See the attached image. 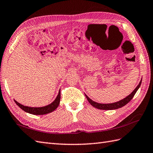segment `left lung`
<instances>
[{"mask_svg": "<svg viewBox=\"0 0 153 153\" xmlns=\"http://www.w3.org/2000/svg\"><path fill=\"white\" fill-rule=\"evenodd\" d=\"M141 81H142V79H141V81H140V83L138 84L137 86L136 87V88L132 92V93L130 94L128 96L125 98L122 99L117 102H114V103H111V104H100V103L96 102L93 100H92L91 99L87 97V95H86L85 94V97H86L87 100L88 101V102L93 106V107L99 109H102V110H113V109H119L120 108L123 107L124 105H125L126 104H127L133 98L134 96L135 95V94L136 93V92L137 91V90L139 89V88L141 86Z\"/></svg>", "mask_w": 153, "mask_h": 153, "instance_id": "1", "label": "left lung"}]
</instances>
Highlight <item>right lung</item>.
Returning <instances> with one entry per match:
<instances>
[{"label": "right lung", "instance_id": "obj_1", "mask_svg": "<svg viewBox=\"0 0 153 153\" xmlns=\"http://www.w3.org/2000/svg\"><path fill=\"white\" fill-rule=\"evenodd\" d=\"M60 92L59 91L58 95L56 96L55 100L52 103H51L50 104L45 106H43V107H39V108L28 107V106H26V105L19 104V102H17L15 100H14V101H15L16 104L18 105L21 109H23L24 111L30 113V114L41 115L48 114V113L53 111L55 109L57 108L60 104Z\"/></svg>", "mask_w": 153, "mask_h": 153}]
</instances>
